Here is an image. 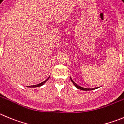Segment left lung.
Segmentation results:
<instances>
[{
	"instance_id": "8db88e82",
	"label": "left lung",
	"mask_w": 124,
	"mask_h": 124,
	"mask_svg": "<svg viewBox=\"0 0 124 124\" xmlns=\"http://www.w3.org/2000/svg\"><path fill=\"white\" fill-rule=\"evenodd\" d=\"M70 79H71V81L73 82V83L74 84V85H75V86L76 87H77V88L78 89H81V90H83V91H89V90H91V89H87V88H84V87H81V86H79V85H78V84H76V83H75V82L73 81L72 80V79H71V78H70Z\"/></svg>"
}]
</instances>
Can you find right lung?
<instances>
[{
	"label": "right lung",
	"instance_id": "obj_1",
	"mask_svg": "<svg viewBox=\"0 0 124 124\" xmlns=\"http://www.w3.org/2000/svg\"><path fill=\"white\" fill-rule=\"evenodd\" d=\"M49 78H49H48V79H46L45 81H44L41 82V83H39V84H36V85H29V86H27V87H40V86H41V85H43V84L45 83V82H46V81H48Z\"/></svg>",
	"mask_w": 124,
	"mask_h": 124
}]
</instances>
